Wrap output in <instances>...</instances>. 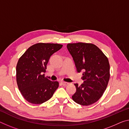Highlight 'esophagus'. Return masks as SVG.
<instances>
[{"instance_id": "obj_1", "label": "esophagus", "mask_w": 129, "mask_h": 129, "mask_svg": "<svg viewBox=\"0 0 129 129\" xmlns=\"http://www.w3.org/2000/svg\"><path fill=\"white\" fill-rule=\"evenodd\" d=\"M61 84H62L63 85H64V86H65V85H67L69 84L68 83L65 82V81H62V82H61Z\"/></svg>"}]
</instances>
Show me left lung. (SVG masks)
Returning a JSON list of instances; mask_svg holds the SVG:
<instances>
[{
  "label": "left lung",
  "instance_id": "obj_1",
  "mask_svg": "<svg viewBox=\"0 0 129 129\" xmlns=\"http://www.w3.org/2000/svg\"><path fill=\"white\" fill-rule=\"evenodd\" d=\"M78 73L83 72V83L75 84L76 92L72 96L76 103L88 106L103 95L110 79V64L99 48L92 44L79 42L67 45Z\"/></svg>",
  "mask_w": 129,
  "mask_h": 129
}]
</instances>
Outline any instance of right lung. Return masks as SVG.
I'll list each match as a JSON object with an SVG mask.
<instances>
[{
  "mask_svg": "<svg viewBox=\"0 0 129 129\" xmlns=\"http://www.w3.org/2000/svg\"><path fill=\"white\" fill-rule=\"evenodd\" d=\"M57 44L38 43L30 46L18 60L17 82L22 96L33 104H41L50 99L58 87V81L45 76L50 56L62 48Z\"/></svg>",
  "mask_w": 129,
  "mask_h": 129,
  "instance_id": "1",
  "label": "right lung"
}]
</instances>
